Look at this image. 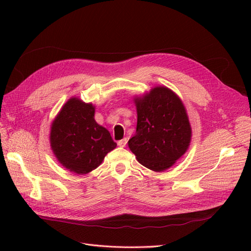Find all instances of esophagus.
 <instances>
[{
  "label": "esophagus",
  "instance_id": "obj_1",
  "mask_svg": "<svg viewBox=\"0 0 251 251\" xmlns=\"http://www.w3.org/2000/svg\"><path fill=\"white\" fill-rule=\"evenodd\" d=\"M126 143H127V139H126V138L121 139V140H119V141L117 142V144H118V146H119L120 148H125V147L126 146Z\"/></svg>",
  "mask_w": 251,
  "mask_h": 251
}]
</instances>
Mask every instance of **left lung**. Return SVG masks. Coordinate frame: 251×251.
<instances>
[{
	"mask_svg": "<svg viewBox=\"0 0 251 251\" xmlns=\"http://www.w3.org/2000/svg\"><path fill=\"white\" fill-rule=\"evenodd\" d=\"M134 100L137 127L128 148L146 168L154 172L170 169L185 154L192 139L183 102L171 89L161 86Z\"/></svg>",
	"mask_w": 251,
	"mask_h": 251,
	"instance_id": "obj_1",
	"label": "left lung"
}]
</instances>
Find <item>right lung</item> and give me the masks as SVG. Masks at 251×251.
Wrapping results in <instances>:
<instances>
[{
	"label": "right lung",
	"mask_w": 251,
	"mask_h": 251,
	"mask_svg": "<svg viewBox=\"0 0 251 251\" xmlns=\"http://www.w3.org/2000/svg\"><path fill=\"white\" fill-rule=\"evenodd\" d=\"M94 114L92 103L72 97L52 123L51 149L58 162L72 173L92 172L117 146L107 128L96 123Z\"/></svg>",
	"instance_id": "obj_1"
}]
</instances>
